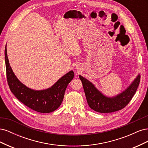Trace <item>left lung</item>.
I'll return each instance as SVG.
<instances>
[{"label":"left lung","mask_w":148,"mask_h":148,"mask_svg":"<svg viewBox=\"0 0 148 148\" xmlns=\"http://www.w3.org/2000/svg\"><path fill=\"white\" fill-rule=\"evenodd\" d=\"M82 82L88 104L91 109L101 113H110L123 109L135 95L140 82L139 75L126 90L114 97H107L101 94L88 79L79 76Z\"/></svg>","instance_id":"obj_1"}]
</instances>
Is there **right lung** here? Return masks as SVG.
Returning a JSON list of instances; mask_svg holds the SVG:
<instances>
[{
	"label": "right lung",
	"mask_w": 148,
	"mask_h": 148,
	"mask_svg": "<svg viewBox=\"0 0 148 148\" xmlns=\"http://www.w3.org/2000/svg\"><path fill=\"white\" fill-rule=\"evenodd\" d=\"M5 62L8 86L20 102L30 109L41 113H50L59 108L63 101L65 89L74 77L73 71L65 75L51 88L42 91H34L22 84L13 72L8 62L6 46Z\"/></svg>",
	"instance_id": "right-lung-1"
}]
</instances>
